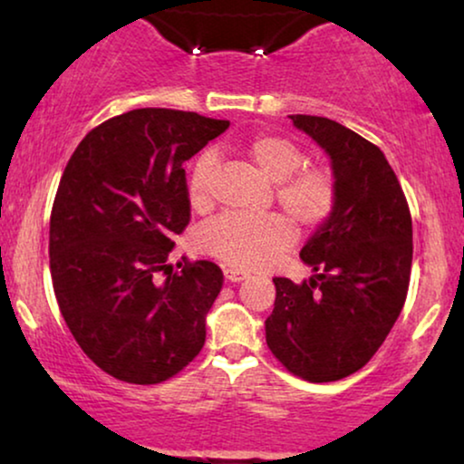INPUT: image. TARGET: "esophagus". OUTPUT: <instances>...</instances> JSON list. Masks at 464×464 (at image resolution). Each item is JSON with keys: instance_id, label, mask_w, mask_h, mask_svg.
Instances as JSON below:
<instances>
[{"instance_id": "1", "label": "esophagus", "mask_w": 464, "mask_h": 464, "mask_svg": "<svg viewBox=\"0 0 464 464\" xmlns=\"http://www.w3.org/2000/svg\"><path fill=\"white\" fill-rule=\"evenodd\" d=\"M224 276H226V281H230V283H240L246 278V272L238 270V268H224Z\"/></svg>"}]
</instances>
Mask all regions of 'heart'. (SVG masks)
<instances>
[{"instance_id":"b5f03b06","label":"heart","mask_w":464,"mask_h":464,"mask_svg":"<svg viewBox=\"0 0 464 464\" xmlns=\"http://www.w3.org/2000/svg\"><path fill=\"white\" fill-rule=\"evenodd\" d=\"M246 154L257 169L276 183V200L300 226H316L332 213L335 181L327 169L304 167L306 154L294 139L259 135L246 145ZM215 156L202 154L188 179V196L194 208L211 202V175ZM294 238L289 221L278 213L238 215L227 213L213 219L196 234L202 253L237 266L256 268L272 253L285 249Z\"/></svg>"}]
</instances>
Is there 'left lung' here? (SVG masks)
<instances>
[{"label": "left lung", "mask_w": 464, "mask_h": 464, "mask_svg": "<svg viewBox=\"0 0 464 464\" xmlns=\"http://www.w3.org/2000/svg\"><path fill=\"white\" fill-rule=\"evenodd\" d=\"M289 118L332 160L335 202L300 251L314 275L302 285L272 278L276 300L266 344L295 376L334 382L376 354L401 313L411 215L380 148L329 118Z\"/></svg>", "instance_id": "obj_1"}]
</instances>
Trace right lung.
<instances>
[{
  "instance_id": "right-lung-1",
  "label": "right lung",
  "mask_w": 464,
  "mask_h": 464,
  "mask_svg": "<svg viewBox=\"0 0 464 464\" xmlns=\"http://www.w3.org/2000/svg\"><path fill=\"white\" fill-rule=\"evenodd\" d=\"M227 126L194 111H126L88 132L61 177L50 215L56 302L86 357L122 382H164L205 346L224 275L207 259L173 272L167 259L189 224L183 162Z\"/></svg>"
}]
</instances>
